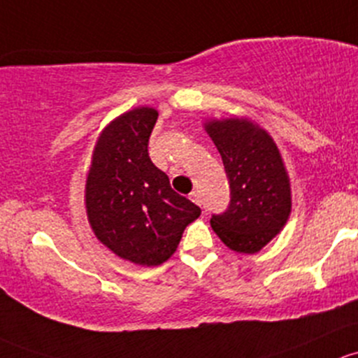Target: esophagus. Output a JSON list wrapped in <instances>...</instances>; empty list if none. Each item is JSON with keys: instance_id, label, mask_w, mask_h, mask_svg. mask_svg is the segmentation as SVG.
Segmentation results:
<instances>
[{"instance_id": "esophagus-1", "label": "esophagus", "mask_w": 358, "mask_h": 358, "mask_svg": "<svg viewBox=\"0 0 358 358\" xmlns=\"http://www.w3.org/2000/svg\"><path fill=\"white\" fill-rule=\"evenodd\" d=\"M191 200H193L194 203L201 205V198H200V193H198V191H193V193H191Z\"/></svg>"}]
</instances>
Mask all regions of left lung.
<instances>
[{
  "label": "left lung",
  "instance_id": "1",
  "mask_svg": "<svg viewBox=\"0 0 358 358\" xmlns=\"http://www.w3.org/2000/svg\"><path fill=\"white\" fill-rule=\"evenodd\" d=\"M206 132L222 157L229 184V205L210 224L226 246L257 253L288 220L289 179L278 146L246 119L213 120Z\"/></svg>",
  "mask_w": 358,
  "mask_h": 358
}]
</instances>
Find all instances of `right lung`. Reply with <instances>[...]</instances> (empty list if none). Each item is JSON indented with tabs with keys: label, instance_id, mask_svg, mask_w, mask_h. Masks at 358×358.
I'll return each instance as SVG.
<instances>
[{
	"label": "right lung",
	"instance_id": "right-lung-1",
	"mask_svg": "<svg viewBox=\"0 0 358 358\" xmlns=\"http://www.w3.org/2000/svg\"><path fill=\"white\" fill-rule=\"evenodd\" d=\"M157 119V110L141 106L113 120L99 136L86 180L96 238L120 259L148 267L171 259L187 224L201 213L150 158Z\"/></svg>",
	"mask_w": 358,
	"mask_h": 358
}]
</instances>
